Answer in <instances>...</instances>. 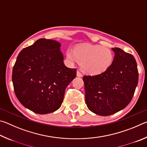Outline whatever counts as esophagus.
I'll return each mask as SVG.
<instances>
[{"label":"esophagus","instance_id":"34e87169","mask_svg":"<svg viewBox=\"0 0 147 147\" xmlns=\"http://www.w3.org/2000/svg\"><path fill=\"white\" fill-rule=\"evenodd\" d=\"M76 76H78V77H82V73H80V72L78 71L76 72Z\"/></svg>","mask_w":147,"mask_h":147}]
</instances>
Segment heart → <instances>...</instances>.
<instances>
[{
	"instance_id": "heart-1",
	"label": "heart",
	"mask_w": 147,
	"mask_h": 147,
	"mask_svg": "<svg viewBox=\"0 0 147 147\" xmlns=\"http://www.w3.org/2000/svg\"><path fill=\"white\" fill-rule=\"evenodd\" d=\"M68 58L80 62V66L84 73L97 75L104 73L111 65L113 54L108 47L98 45L78 47L74 49L73 54L69 53Z\"/></svg>"
}]
</instances>
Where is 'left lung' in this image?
I'll return each instance as SVG.
<instances>
[{
	"mask_svg": "<svg viewBox=\"0 0 147 147\" xmlns=\"http://www.w3.org/2000/svg\"><path fill=\"white\" fill-rule=\"evenodd\" d=\"M113 61L104 73L84 76L86 103L96 115L108 116L125 108L132 99L138 84L134 57L119 48H112Z\"/></svg>",
	"mask_w": 147,
	"mask_h": 147,
	"instance_id": "8db88e82",
	"label": "left lung"
}]
</instances>
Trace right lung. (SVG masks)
I'll use <instances>...</instances> for the list:
<instances>
[{"instance_id":"1","label":"right lung","mask_w":147,"mask_h":147,"mask_svg":"<svg viewBox=\"0 0 147 147\" xmlns=\"http://www.w3.org/2000/svg\"><path fill=\"white\" fill-rule=\"evenodd\" d=\"M60 47L55 40L39 39L17 58L12 72L15 93L34 113L47 114L60 108L66 88L76 77V69L65 65Z\"/></svg>"}]
</instances>
